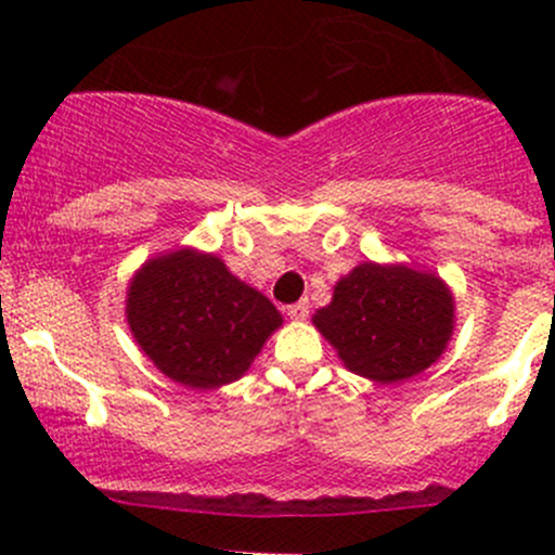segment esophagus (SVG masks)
Returning <instances> with one entry per match:
<instances>
[{"mask_svg": "<svg viewBox=\"0 0 555 555\" xmlns=\"http://www.w3.org/2000/svg\"><path fill=\"white\" fill-rule=\"evenodd\" d=\"M289 319H295V322H300V319L309 317V300H298V304H293L287 309Z\"/></svg>", "mask_w": 555, "mask_h": 555, "instance_id": "34e87169", "label": "esophagus"}]
</instances>
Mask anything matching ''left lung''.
Returning <instances> with one entry per match:
<instances>
[{"label": "left lung", "instance_id": "8db88e82", "mask_svg": "<svg viewBox=\"0 0 555 555\" xmlns=\"http://www.w3.org/2000/svg\"><path fill=\"white\" fill-rule=\"evenodd\" d=\"M453 311V293L438 273L367 260L335 282L333 300L313 313V327L351 373L400 384L443 357Z\"/></svg>", "mask_w": 555, "mask_h": 555}]
</instances>
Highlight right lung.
I'll return each mask as SVG.
<instances>
[{
	"instance_id": "obj_1",
	"label": "right lung",
	"mask_w": 555,
	"mask_h": 555,
	"mask_svg": "<svg viewBox=\"0 0 555 555\" xmlns=\"http://www.w3.org/2000/svg\"><path fill=\"white\" fill-rule=\"evenodd\" d=\"M126 319L153 365L190 389L242 378L282 327V313L260 289L233 276L217 255L193 246L150 257L133 273Z\"/></svg>"
}]
</instances>
